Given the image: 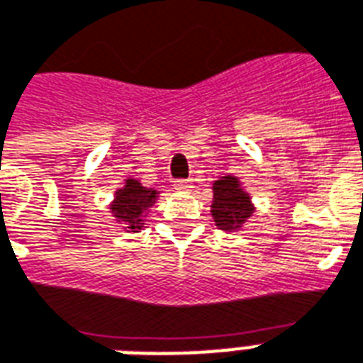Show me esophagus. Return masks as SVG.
Wrapping results in <instances>:
<instances>
[{"label":"esophagus","instance_id":"1","mask_svg":"<svg viewBox=\"0 0 363 363\" xmlns=\"http://www.w3.org/2000/svg\"><path fill=\"white\" fill-rule=\"evenodd\" d=\"M192 188H194L192 181H175V190H179V192H190Z\"/></svg>","mask_w":363,"mask_h":363}]
</instances>
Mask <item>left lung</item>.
<instances>
[{"instance_id":"obj_1","label":"left lung","mask_w":363,"mask_h":363,"mask_svg":"<svg viewBox=\"0 0 363 363\" xmlns=\"http://www.w3.org/2000/svg\"><path fill=\"white\" fill-rule=\"evenodd\" d=\"M255 213V206L240 179L234 175L218 177L213 182L211 215L215 226L223 232H238Z\"/></svg>"}]
</instances>
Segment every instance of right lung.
<instances>
[{
	"label": "right lung",
	"mask_w": 363,
	"mask_h": 363,
	"mask_svg": "<svg viewBox=\"0 0 363 363\" xmlns=\"http://www.w3.org/2000/svg\"><path fill=\"white\" fill-rule=\"evenodd\" d=\"M160 190L146 188L137 179H125V184L118 188L110 203L112 217L123 226L125 232H140L145 228L148 209L156 203Z\"/></svg>",
	"instance_id": "add662e5"
}]
</instances>
